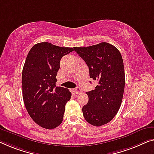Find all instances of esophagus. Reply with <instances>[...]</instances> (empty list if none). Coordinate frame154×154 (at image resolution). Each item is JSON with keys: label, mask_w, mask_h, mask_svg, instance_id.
I'll use <instances>...</instances> for the list:
<instances>
[{"label": "esophagus", "mask_w": 154, "mask_h": 154, "mask_svg": "<svg viewBox=\"0 0 154 154\" xmlns=\"http://www.w3.org/2000/svg\"><path fill=\"white\" fill-rule=\"evenodd\" d=\"M75 92L76 94H79L80 93H82V89L79 88V87H77V88H75Z\"/></svg>", "instance_id": "esophagus-1"}]
</instances>
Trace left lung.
<instances>
[{
  "mask_svg": "<svg viewBox=\"0 0 154 154\" xmlns=\"http://www.w3.org/2000/svg\"><path fill=\"white\" fill-rule=\"evenodd\" d=\"M74 50L88 66L90 77L98 83L95 90L86 93L88 102L82 108L85 120L95 127L106 125L118 113L122 101L125 85L122 57L116 47L106 42Z\"/></svg>",
  "mask_w": 154,
  "mask_h": 154,
  "instance_id": "8db88e82",
  "label": "left lung"
}]
</instances>
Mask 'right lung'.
Here are the masks:
<instances>
[{
	"label": "right lung",
	"mask_w": 154,
	"mask_h": 154,
	"mask_svg": "<svg viewBox=\"0 0 154 154\" xmlns=\"http://www.w3.org/2000/svg\"><path fill=\"white\" fill-rule=\"evenodd\" d=\"M73 50L42 42L34 45L26 57L22 72L23 98L29 116L43 128L52 129L63 121L71 93L56 86V76L61 59Z\"/></svg>",
	"instance_id": "add662e5"
}]
</instances>
